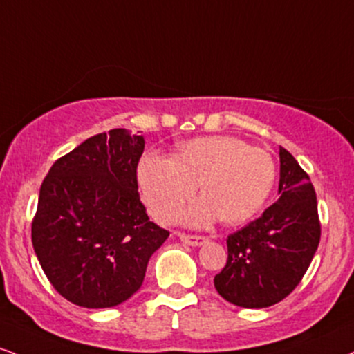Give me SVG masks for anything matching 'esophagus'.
I'll use <instances>...</instances> for the list:
<instances>
[{
  "label": "esophagus",
  "instance_id": "1",
  "mask_svg": "<svg viewBox=\"0 0 354 354\" xmlns=\"http://www.w3.org/2000/svg\"><path fill=\"white\" fill-rule=\"evenodd\" d=\"M178 237H180V239L185 242V244L194 245V247L206 244V241H207L206 237H203V236H189V234H178Z\"/></svg>",
  "mask_w": 354,
  "mask_h": 354
}]
</instances>
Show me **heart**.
<instances>
[{
  "label": "heart",
  "instance_id": "obj_1",
  "mask_svg": "<svg viewBox=\"0 0 354 354\" xmlns=\"http://www.w3.org/2000/svg\"><path fill=\"white\" fill-rule=\"evenodd\" d=\"M143 203L160 223H173L196 188L203 196L181 212L189 227H206L223 218L227 224L250 219L269 198L275 165L262 148L227 135L193 138L174 156L147 153L136 168Z\"/></svg>",
  "mask_w": 354,
  "mask_h": 354
}]
</instances>
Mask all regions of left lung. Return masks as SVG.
Here are the masks:
<instances>
[{"instance_id":"obj_1","label":"left lung","mask_w":354,"mask_h":354,"mask_svg":"<svg viewBox=\"0 0 354 354\" xmlns=\"http://www.w3.org/2000/svg\"><path fill=\"white\" fill-rule=\"evenodd\" d=\"M279 156V199L227 237V262L214 277L219 295L242 308H266L292 293L320 242L312 181L285 148Z\"/></svg>"}]
</instances>
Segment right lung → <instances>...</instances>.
<instances>
[{
    "label": "right lung",
    "instance_id": "add662e5",
    "mask_svg": "<svg viewBox=\"0 0 354 354\" xmlns=\"http://www.w3.org/2000/svg\"><path fill=\"white\" fill-rule=\"evenodd\" d=\"M143 148V135L113 129L59 158L42 181L32 247L49 282L72 304L110 308L129 300L168 239L140 201Z\"/></svg>",
    "mask_w": 354,
    "mask_h": 354
}]
</instances>
